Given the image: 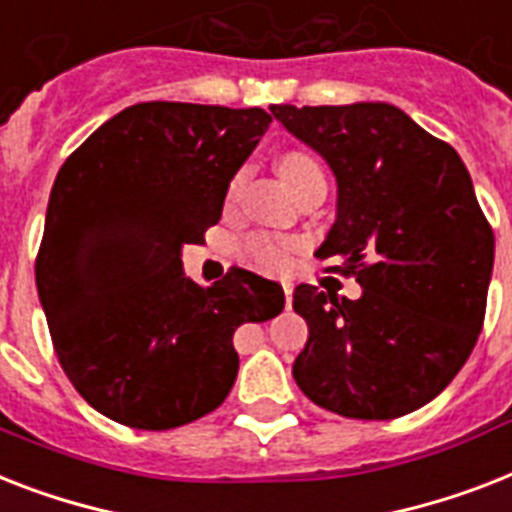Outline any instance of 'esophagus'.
<instances>
[{
    "instance_id": "34e87169",
    "label": "esophagus",
    "mask_w": 512,
    "mask_h": 512,
    "mask_svg": "<svg viewBox=\"0 0 512 512\" xmlns=\"http://www.w3.org/2000/svg\"><path fill=\"white\" fill-rule=\"evenodd\" d=\"M281 289H284V297H286V307L292 305V284H281Z\"/></svg>"
}]
</instances>
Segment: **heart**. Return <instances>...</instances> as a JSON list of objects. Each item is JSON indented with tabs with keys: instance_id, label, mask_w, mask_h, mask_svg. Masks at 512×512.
<instances>
[{
	"instance_id": "b5f03b06",
	"label": "heart",
	"mask_w": 512,
	"mask_h": 512,
	"mask_svg": "<svg viewBox=\"0 0 512 512\" xmlns=\"http://www.w3.org/2000/svg\"><path fill=\"white\" fill-rule=\"evenodd\" d=\"M278 170H281V176L292 189H297L302 181L313 176H323L321 168H318V162L313 157L299 155V152H286L278 162ZM244 170H239L234 178H231V184H228V202H234L239 197V191L244 186ZM244 252L252 263H257L260 268H281L286 263V257L292 252V242H286V239H278V236L270 234H252L247 236V242H244Z\"/></svg>"
}]
</instances>
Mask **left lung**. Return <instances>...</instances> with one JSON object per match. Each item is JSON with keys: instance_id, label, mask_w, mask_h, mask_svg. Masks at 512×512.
<instances>
[{"instance_id": "left-lung-1", "label": "left lung", "mask_w": 512, "mask_h": 512, "mask_svg": "<svg viewBox=\"0 0 512 512\" xmlns=\"http://www.w3.org/2000/svg\"><path fill=\"white\" fill-rule=\"evenodd\" d=\"M270 112L334 170L336 223L315 257L363 286L360 299L294 289L310 331L294 381L344 418L413 413L458 376L484 326L494 234L471 176L447 141L384 102Z\"/></svg>"}]
</instances>
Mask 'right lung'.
<instances>
[{
	"label": "right lung",
	"instance_id": "add662e5",
	"mask_svg": "<svg viewBox=\"0 0 512 512\" xmlns=\"http://www.w3.org/2000/svg\"><path fill=\"white\" fill-rule=\"evenodd\" d=\"M260 107L141 102L62 162L36 255L54 355L115 423L168 431L213 413L239 371L234 331L284 310L273 281L181 270L223 210L228 181L270 126Z\"/></svg>",
	"mask_w": 512,
	"mask_h": 512
}]
</instances>
